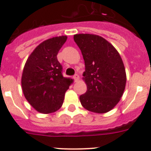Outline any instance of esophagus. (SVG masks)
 Masks as SVG:
<instances>
[{"mask_svg":"<svg viewBox=\"0 0 151 151\" xmlns=\"http://www.w3.org/2000/svg\"><path fill=\"white\" fill-rule=\"evenodd\" d=\"M73 79L74 80V82L77 83V82L79 80V76L77 75V74H75V75H74V77H73Z\"/></svg>","mask_w":151,"mask_h":151,"instance_id":"34e87169","label":"esophagus"}]
</instances>
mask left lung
I'll list each match as a JSON object with an SVG mask.
<instances>
[{"instance_id":"8db88e82","label":"left lung","mask_w":151,"mask_h":151,"mask_svg":"<svg viewBox=\"0 0 151 151\" xmlns=\"http://www.w3.org/2000/svg\"><path fill=\"white\" fill-rule=\"evenodd\" d=\"M74 40L81 50L86 66L83 79L87 91L80 95V102L91 112H108L119 102L125 90L126 73L122 58L99 35L78 34L74 35Z\"/></svg>"}]
</instances>
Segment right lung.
Wrapping results in <instances>:
<instances>
[{
    "mask_svg": "<svg viewBox=\"0 0 151 151\" xmlns=\"http://www.w3.org/2000/svg\"><path fill=\"white\" fill-rule=\"evenodd\" d=\"M66 36L48 39L35 48L28 58L22 74L23 94L36 111L50 114L59 110L71 79L63 76L57 55Z\"/></svg>",
    "mask_w": 151,
    "mask_h": 151,
    "instance_id": "right-lung-1",
    "label": "right lung"
}]
</instances>
